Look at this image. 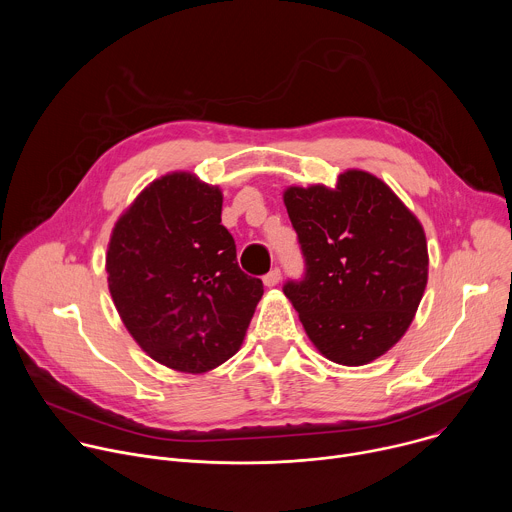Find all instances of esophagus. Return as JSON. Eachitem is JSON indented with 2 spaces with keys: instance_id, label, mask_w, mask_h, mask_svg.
<instances>
[{
  "instance_id": "1",
  "label": "esophagus",
  "mask_w": 512,
  "mask_h": 512,
  "mask_svg": "<svg viewBox=\"0 0 512 512\" xmlns=\"http://www.w3.org/2000/svg\"><path fill=\"white\" fill-rule=\"evenodd\" d=\"M279 279H281V271H279L277 267H273V269L263 277V283H265L267 287H275V285L279 283Z\"/></svg>"
}]
</instances>
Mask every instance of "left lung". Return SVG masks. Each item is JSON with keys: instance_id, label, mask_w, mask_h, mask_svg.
Returning a JSON list of instances; mask_svg holds the SVG:
<instances>
[{"instance_id": "obj_1", "label": "left lung", "mask_w": 512, "mask_h": 512, "mask_svg": "<svg viewBox=\"0 0 512 512\" xmlns=\"http://www.w3.org/2000/svg\"><path fill=\"white\" fill-rule=\"evenodd\" d=\"M306 277L283 294L322 356L362 367L391 350L411 326L427 285L425 231L375 174L350 168L334 188L287 186Z\"/></svg>"}]
</instances>
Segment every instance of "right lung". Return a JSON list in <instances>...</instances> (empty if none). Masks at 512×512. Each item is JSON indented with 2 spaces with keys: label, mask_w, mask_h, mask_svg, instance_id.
I'll return each instance as SVG.
<instances>
[{
  "label": "right lung",
  "mask_w": 512,
  "mask_h": 512,
  "mask_svg": "<svg viewBox=\"0 0 512 512\" xmlns=\"http://www.w3.org/2000/svg\"><path fill=\"white\" fill-rule=\"evenodd\" d=\"M223 192L192 172L145 186L111 231L105 269L119 318L164 367L202 375L243 344L263 296L221 225Z\"/></svg>",
  "instance_id": "1"
}]
</instances>
